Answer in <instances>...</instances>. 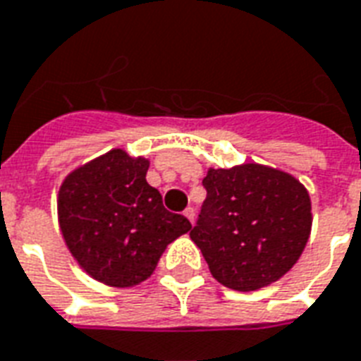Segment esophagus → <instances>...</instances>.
<instances>
[{"instance_id":"esophagus-1","label":"esophagus","mask_w":361,"mask_h":361,"mask_svg":"<svg viewBox=\"0 0 361 361\" xmlns=\"http://www.w3.org/2000/svg\"><path fill=\"white\" fill-rule=\"evenodd\" d=\"M183 216H185L187 219L191 221V224H195V210H192L191 206H189V208H185V212H183Z\"/></svg>"}]
</instances>
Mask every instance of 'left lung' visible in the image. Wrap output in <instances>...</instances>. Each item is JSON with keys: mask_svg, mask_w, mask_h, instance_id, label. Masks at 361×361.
Segmentation results:
<instances>
[{"mask_svg": "<svg viewBox=\"0 0 361 361\" xmlns=\"http://www.w3.org/2000/svg\"><path fill=\"white\" fill-rule=\"evenodd\" d=\"M206 200L191 240L212 276L236 291H255L284 276L301 257L312 227L307 187L257 162L208 169Z\"/></svg>", "mask_w": 361, "mask_h": 361, "instance_id": "8db88e82", "label": "left lung"}]
</instances>
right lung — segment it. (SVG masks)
I'll return each mask as SVG.
<instances>
[{"label":"right lung","instance_id":"right-lung-1","mask_svg":"<svg viewBox=\"0 0 361 361\" xmlns=\"http://www.w3.org/2000/svg\"><path fill=\"white\" fill-rule=\"evenodd\" d=\"M147 169L145 157L115 147L71 170L59 189L66 246L90 279L111 288L142 284L170 242L191 231L187 217L162 206Z\"/></svg>","mask_w":361,"mask_h":361}]
</instances>
